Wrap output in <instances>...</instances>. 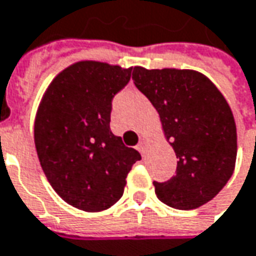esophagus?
<instances>
[{"label": "esophagus", "instance_id": "obj_1", "mask_svg": "<svg viewBox=\"0 0 256 256\" xmlns=\"http://www.w3.org/2000/svg\"><path fill=\"white\" fill-rule=\"evenodd\" d=\"M145 148H146V144L144 142V141H141V142H138V145H136V150L140 151L141 154L145 152Z\"/></svg>", "mask_w": 256, "mask_h": 256}]
</instances>
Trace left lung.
Wrapping results in <instances>:
<instances>
[{
  "mask_svg": "<svg viewBox=\"0 0 256 256\" xmlns=\"http://www.w3.org/2000/svg\"><path fill=\"white\" fill-rule=\"evenodd\" d=\"M132 80L160 114L178 158L171 180L154 181L158 200L176 210L200 208L235 170L236 125L230 105L210 78L194 70L134 66Z\"/></svg>",
  "mask_w": 256,
  "mask_h": 256,
  "instance_id": "left-lung-1",
  "label": "left lung"
}]
</instances>
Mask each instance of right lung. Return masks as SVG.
<instances>
[{
	"mask_svg": "<svg viewBox=\"0 0 256 256\" xmlns=\"http://www.w3.org/2000/svg\"><path fill=\"white\" fill-rule=\"evenodd\" d=\"M132 68L80 61L48 85L34 124L38 160L54 191L86 212L111 208L122 196L126 175L141 160L111 132L112 98Z\"/></svg>",
	"mask_w": 256,
	"mask_h": 256,
	"instance_id": "1",
	"label": "right lung"
}]
</instances>
